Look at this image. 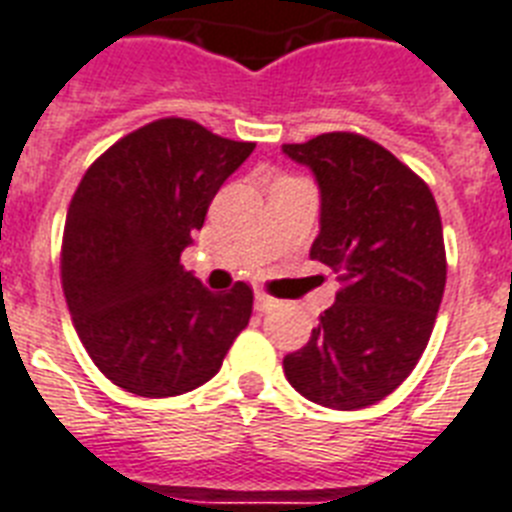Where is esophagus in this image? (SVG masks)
Returning a JSON list of instances; mask_svg holds the SVG:
<instances>
[{"instance_id":"obj_1","label":"esophagus","mask_w":512,"mask_h":512,"mask_svg":"<svg viewBox=\"0 0 512 512\" xmlns=\"http://www.w3.org/2000/svg\"><path fill=\"white\" fill-rule=\"evenodd\" d=\"M276 307V299L268 297L265 292H255V310H260V313H268V310H273Z\"/></svg>"}]
</instances>
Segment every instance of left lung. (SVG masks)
Returning a JSON list of instances; mask_svg holds the SVG:
<instances>
[{"mask_svg": "<svg viewBox=\"0 0 512 512\" xmlns=\"http://www.w3.org/2000/svg\"><path fill=\"white\" fill-rule=\"evenodd\" d=\"M284 155L313 170L321 234L310 257L342 281L284 373L310 402L368 407L410 376L434 331L447 281L439 207L423 178L360 134L284 144Z\"/></svg>", "mask_w": 512, "mask_h": 512, "instance_id": "obj_1", "label": "left lung"}]
</instances>
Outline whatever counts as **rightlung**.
I'll return each instance as SVG.
<instances>
[{
  "label": "right lung",
  "instance_id": "add662e5",
  "mask_svg": "<svg viewBox=\"0 0 512 512\" xmlns=\"http://www.w3.org/2000/svg\"><path fill=\"white\" fill-rule=\"evenodd\" d=\"M194 120L162 118L91 162L70 199L60 276L99 371L139 397H176L215 376L252 315V289L213 294L181 265L207 207L249 155Z\"/></svg>",
  "mask_w": 512,
  "mask_h": 512
}]
</instances>
